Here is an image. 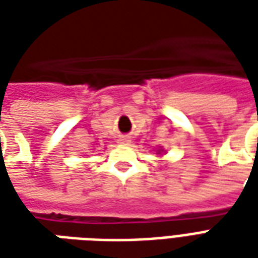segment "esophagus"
<instances>
[{
	"label": "esophagus",
	"mask_w": 258,
	"mask_h": 258,
	"mask_svg": "<svg viewBox=\"0 0 258 258\" xmlns=\"http://www.w3.org/2000/svg\"><path fill=\"white\" fill-rule=\"evenodd\" d=\"M118 142H120V144H128L130 142L128 137H127V135H121V137H120V140H118Z\"/></svg>",
	"instance_id": "34e87169"
}]
</instances>
